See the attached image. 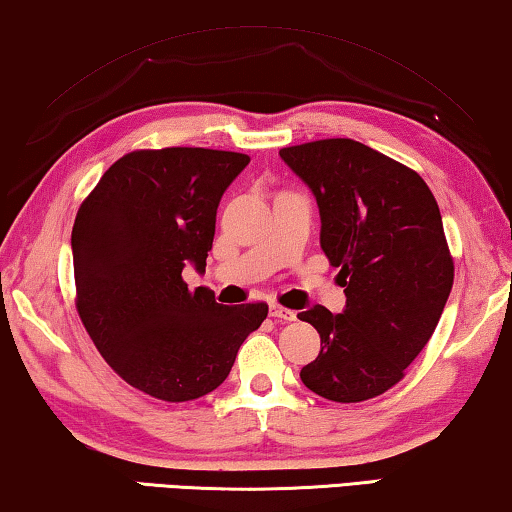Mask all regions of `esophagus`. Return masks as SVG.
<instances>
[{
  "instance_id": "esophagus-1",
  "label": "esophagus",
  "mask_w": 512,
  "mask_h": 512,
  "mask_svg": "<svg viewBox=\"0 0 512 512\" xmlns=\"http://www.w3.org/2000/svg\"><path fill=\"white\" fill-rule=\"evenodd\" d=\"M270 316H272L274 320L290 322V320H295V318H297V313H295V311H290V309H283L281 304H270Z\"/></svg>"
}]
</instances>
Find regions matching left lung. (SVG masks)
<instances>
[{
	"instance_id": "left-lung-1",
	"label": "left lung",
	"mask_w": 512,
	"mask_h": 512,
	"mask_svg": "<svg viewBox=\"0 0 512 512\" xmlns=\"http://www.w3.org/2000/svg\"><path fill=\"white\" fill-rule=\"evenodd\" d=\"M320 208V247L338 272L345 311L297 313L320 334L302 382L334 403L391 389L426 348L453 286L439 206L414 169L355 139H318L279 151Z\"/></svg>"
}]
</instances>
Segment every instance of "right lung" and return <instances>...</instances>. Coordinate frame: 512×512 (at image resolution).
Segmentation results:
<instances>
[{
    "mask_svg": "<svg viewBox=\"0 0 512 512\" xmlns=\"http://www.w3.org/2000/svg\"><path fill=\"white\" fill-rule=\"evenodd\" d=\"M249 155L212 148L132 151L82 201L73 226L75 306L102 359L130 387L167 403L215 391L265 302L224 306L187 288L206 270L217 206Z\"/></svg>",
    "mask_w": 512,
    "mask_h": 512,
    "instance_id": "right-lung-1",
    "label": "right lung"
}]
</instances>
